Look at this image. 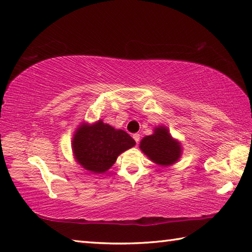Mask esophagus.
<instances>
[{
    "label": "esophagus",
    "instance_id": "1",
    "mask_svg": "<svg viewBox=\"0 0 252 252\" xmlns=\"http://www.w3.org/2000/svg\"><path fill=\"white\" fill-rule=\"evenodd\" d=\"M133 139H134V141L136 142V144H139V142H140V134H139V133L133 134Z\"/></svg>",
    "mask_w": 252,
    "mask_h": 252
}]
</instances>
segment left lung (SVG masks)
<instances>
[{
	"label": "left lung",
	"mask_w": 252,
	"mask_h": 252,
	"mask_svg": "<svg viewBox=\"0 0 252 252\" xmlns=\"http://www.w3.org/2000/svg\"><path fill=\"white\" fill-rule=\"evenodd\" d=\"M144 154L159 165H171L181 157V145L173 140L166 127L158 126L152 135L143 138L140 144Z\"/></svg>",
	"instance_id": "obj_1"
}]
</instances>
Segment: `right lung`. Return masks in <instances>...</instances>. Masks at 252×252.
<instances>
[{
	"mask_svg": "<svg viewBox=\"0 0 252 252\" xmlns=\"http://www.w3.org/2000/svg\"><path fill=\"white\" fill-rule=\"evenodd\" d=\"M135 145L123 130H116L101 120L94 126L82 125L72 139L76 159L86 170L104 173L116 162L119 154Z\"/></svg>",
	"mask_w": 252,
	"mask_h": 252,
	"instance_id": "1",
	"label": "right lung"
}]
</instances>
